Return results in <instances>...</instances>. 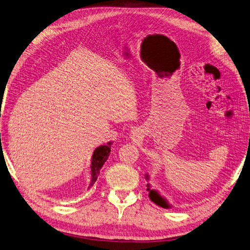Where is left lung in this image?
Masks as SVG:
<instances>
[{"label": "left lung", "mask_w": 250, "mask_h": 250, "mask_svg": "<svg viewBox=\"0 0 250 250\" xmlns=\"http://www.w3.org/2000/svg\"><path fill=\"white\" fill-rule=\"evenodd\" d=\"M146 190L149 192L148 193V197H149V199H151V201H153L155 204H157V205H159V207H162V208H169L168 203L166 202V200H165L163 197H160L158 195L157 191L149 189V186L148 185H147V189Z\"/></svg>", "instance_id": "8db88e82"}]
</instances>
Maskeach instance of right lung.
Here are the masks:
<instances>
[{"label":"right lung","mask_w":250,"mask_h":250,"mask_svg":"<svg viewBox=\"0 0 250 250\" xmlns=\"http://www.w3.org/2000/svg\"><path fill=\"white\" fill-rule=\"evenodd\" d=\"M111 143L112 142H108V144H106V146H98L95 151H94L93 157H92V166H91L92 183L90 186H92L94 183L96 182L99 173H101L102 167L109 157L110 152H111Z\"/></svg>","instance_id":"right-lung-1"}]
</instances>
